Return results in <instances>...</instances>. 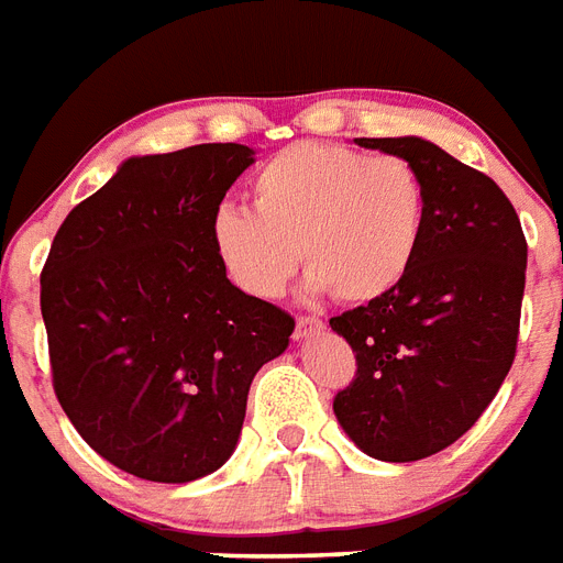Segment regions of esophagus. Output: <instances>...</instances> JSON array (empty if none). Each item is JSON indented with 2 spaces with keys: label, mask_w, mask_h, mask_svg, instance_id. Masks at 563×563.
I'll use <instances>...</instances> for the list:
<instances>
[{
  "label": "esophagus",
  "mask_w": 563,
  "mask_h": 563,
  "mask_svg": "<svg viewBox=\"0 0 563 563\" xmlns=\"http://www.w3.org/2000/svg\"><path fill=\"white\" fill-rule=\"evenodd\" d=\"M321 330H324V321H321V318L303 316V318H298V324H295V339H298V342H303V339L321 333Z\"/></svg>",
  "instance_id": "34e87169"
}]
</instances>
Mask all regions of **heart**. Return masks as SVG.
Segmentation results:
<instances>
[{
	"label": "heart",
	"mask_w": 563,
	"mask_h": 563,
	"mask_svg": "<svg viewBox=\"0 0 563 563\" xmlns=\"http://www.w3.org/2000/svg\"><path fill=\"white\" fill-rule=\"evenodd\" d=\"M254 210L221 203L210 219L216 260L233 286L272 300L300 263L312 298L371 303L406 280L427 221L418 169L397 154L298 143L251 180Z\"/></svg>",
	"instance_id": "heart-1"
}]
</instances>
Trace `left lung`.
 <instances>
[{"instance_id": "obj_1", "label": "left lung", "mask_w": 563, "mask_h": 563, "mask_svg": "<svg viewBox=\"0 0 563 563\" xmlns=\"http://www.w3.org/2000/svg\"><path fill=\"white\" fill-rule=\"evenodd\" d=\"M418 169L427 221L406 280L330 318L356 353L333 411L362 453L418 462L467 432L515 362L526 236L506 192L423 136L356 140Z\"/></svg>"}]
</instances>
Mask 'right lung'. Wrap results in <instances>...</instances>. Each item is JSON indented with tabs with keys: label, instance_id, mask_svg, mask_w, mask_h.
Segmentation results:
<instances>
[{
	"label": "right lung",
	"instance_id": "add662e5",
	"mask_svg": "<svg viewBox=\"0 0 563 563\" xmlns=\"http://www.w3.org/2000/svg\"><path fill=\"white\" fill-rule=\"evenodd\" d=\"M254 148L128 157L57 230L40 274L52 383L87 444L148 482L201 479L236 450L247 388L295 318L228 280L210 219Z\"/></svg>",
	"mask_w": 563,
	"mask_h": 563
}]
</instances>
